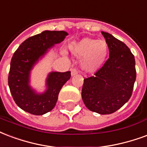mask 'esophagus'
<instances>
[{
	"label": "esophagus",
	"mask_w": 147,
	"mask_h": 147,
	"mask_svg": "<svg viewBox=\"0 0 147 147\" xmlns=\"http://www.w3.org/2000/svg\"><path fill=\"white\" fill-rule=\"evenodd\" d=\"M70 71H71V75L72 76L78 74V70H77V69H75V68H72V69H70Z\"/></svg>",
	"instance_id": "34e87169"
}]
</instances>
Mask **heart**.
I'll use <instances>...</instances> for the list:
<instances>
[{
    "instance_id": "b5f03b06",
    "label": "heart",
    "mask_w": 147,
    "mask_h": 147,
    "mask_svg": "<svg viewBox=\"0 0 147 147\" xmlns=\"http://www.w3.org/2000/svg\"><path fill=\"white\" fill-rule=\"evenodd\" d=\"M70 52L81 59V67L87 72H94L103 64L108 53V45L103 40L85 37L69 46Z\"/></svg>"
}]
</instances>
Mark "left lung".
<instances>
[{
  "mask_svg": "<svg viewBox=\"0 0 147 147\" xmlns=\"http://www.w3.org/2000/svg\"><path fill=\"white\" fill-rule=\"evenodd\" d=\"M110 56L94 76L84 79L81 97L91 111L110 114L122 107L131 96L136 78V61L125 43L102 32Z\"/></svg>",
  "mask_w": 147,
  "mask_h": 147,
  "instance_id": "1",
  "label": "left lung"
}]
</instances>
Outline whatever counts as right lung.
Instances as JSON below:
<instances>
[{
  "label": "right lung",
  "instance_id": "1",
  "mask_svg": "<svg viewBox=\"0 0 147 147\" xmlns=\"http://www.w3.org/2000/svg\"><path fill=\"white\" fill-rule=\"evenodd\" d=\"M67 35L65 31H43L24 40L15 51L11 60L8 86L14 101L26 112L43 115L56 104L62 87L70 78V72L50 73L46 80L47 90L42 94L36 93L30 86V74L39 58Z\"/></svg>",
  "mask_w": 147,
  "mask_h": 147
}]
</instances>
